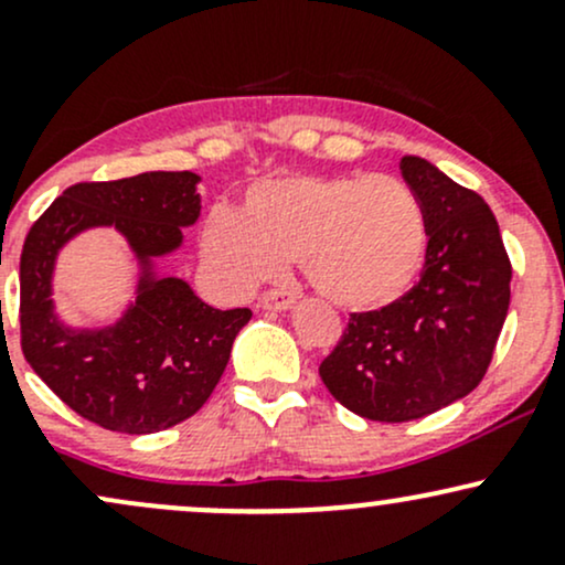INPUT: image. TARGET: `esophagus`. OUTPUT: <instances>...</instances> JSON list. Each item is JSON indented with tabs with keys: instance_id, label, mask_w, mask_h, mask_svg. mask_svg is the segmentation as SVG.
Segmentation results:
<instances>
[{
	"instance_id": "obj_1",
	"label": "esophagus",
	"mask_w": 565,
	"mask_h": 565,
	"mask_svg": "<svg viewBox=\"0 0 565 565\" xmlns=\"http://www.w3.org/2000/svg\"><path fill=\"white\" fill-rule=\"evenodd\" d=\"M295 291L289 289H270L260 297V308L265 310H287L291 302H295Z\"/></svg>"
}]
</instances>
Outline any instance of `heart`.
<instances>
[{
    "mask_svg": "<svg viewBox=\"0 0 565 565\" xmlns=\"http://www.w3.org/2000/svg\"><path fill=\"white\" fill-rule=\"evenodd\" d=\"M201 249L233 291L276 276L295 255L319 295L366 310L398 300L419 276L427 217L417 193L393 174L289 172L252 185L242 215L212 210Z\"/></svg>",
    "mask_w": 565,
    "mask_h": 565,
    "instance_id": "b5f03b06",
    "label": "heart"
}]
</instances>
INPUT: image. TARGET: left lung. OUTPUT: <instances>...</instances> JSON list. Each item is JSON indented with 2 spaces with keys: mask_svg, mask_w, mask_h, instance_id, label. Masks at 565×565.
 <instances>
[{
  "mask_svg": "<svg viewBox=\"0 0 565 565\" xmlns=\"http://www.w3.org/2000/svg\"><path fill=\"white\" fill-rule=\"evenodd\" d=\"M427 217L419 281L350 321L319 374L359 417L408 423L476 391L510 308L512 265L494 212L430 161L401 159Z\"/></svg>",
  "mask_w": 565,
  "mask_h": 565,
  "instance_id": "left-lung-1",
  "label": "left lung"
}]
</instances>
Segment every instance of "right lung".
Here are the masks:
<instances>
[{
    "instance_id": "add662e5",
    "label": "right lung",
    "mask_w": 565,
    "mask_h": 565,
    "mask_svg": "<svg viewBox=\"0 0 565 565\" xmlns=\"http://www.w3.org/2000/svg\"><path fill=\"white\" fill-rule=\"evenodd\" d=\"M199 174L142 172L76 183L31 225L21 255V348L63 404L114 433L146 436L193 417L223 377L249 308L217 310L183 278L146 270L135 305L106 329H68L50 300L55 255L71 236L114 225L142 265L178 249L199 220Z\"/></svg>"
}]
</instances>
